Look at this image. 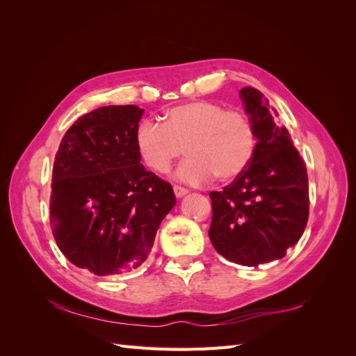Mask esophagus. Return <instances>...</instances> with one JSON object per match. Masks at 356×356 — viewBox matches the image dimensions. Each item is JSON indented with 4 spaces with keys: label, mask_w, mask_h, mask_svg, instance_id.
I'll return each instance as SVG.
<instances>
[{
    "label": "esophagus",
    "mask_w": 356,
    "mask_h": 356,
    "mask_svg": "<svg viewBox=\"0 0 356 356\" xmlns=\"http://www.w3.org/2000/svg\"><path fill=\"white\" fill-rule=\"evenodd\" d=\"M174 193H175L177 197H182V196L187 195L188 190L184 188V187H181V186H174Z\"/></svg>",
    "instance_id": "obj_1"
}]
</instances>
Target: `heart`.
<instances>
[{"label":"heart","mask_w":356,"mask_h":356,"mask_svg":"<svg viewBox=\"0 0 356 356\" xmlns=\"http://www.w3.org/2000/svg\"><path fill=\"white\" fill-rule=\"evenodd\" d=\"M161 123L138 124L135 143L144 163L157 174H166L182 154L178 178L203 184L213 175L220 181L239 177L251 163L255 127L241 110H225L220 102L195 99L166 110Z\"/></svg>","instance_id":"obj_1"}]
</instances>
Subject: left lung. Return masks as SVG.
I'll return each instance as SVG.
<instances>
[{"mask_svg":"<svg viewBox=\"0 0 356 356\" xmlns=\"http://www.w3.org/2000/svg\"><path fill=\"white\" fill-rule=\"evenodd\" d=\"M241 98L255 127L251 163L221 191H211L209 238L232 263L255 267L284 258L298 242L309 218L305 160L286 127L277 123L261 92L243 88Z\"/></svg>","mask_w":356,"mask_h":356,"instance_id":"1","label":"left lung"}]
</instances>
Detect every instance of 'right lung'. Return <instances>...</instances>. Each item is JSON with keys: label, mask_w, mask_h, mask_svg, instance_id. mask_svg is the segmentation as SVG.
I'll return each mask as SVG.
<instances>
[{"label": "right lung", "mask_w": 356, "mask_h": 356, "mask_svg": "<svg viewBox=\"0 0 356 356\" xmlns=\"http://www.w3.org/2000/svg\"><path fill=\"white\" fill-rule=\"evenodd\" d=\"M143 113L136 105H110L81 115L53 163V236L74 266L93 275L141 266L175 207L169 182L139 163L135 132Z\"/></svg>", "instance_id": "1"}]
</instances>
